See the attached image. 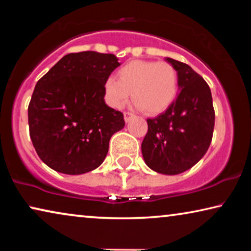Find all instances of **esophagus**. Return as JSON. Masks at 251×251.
Here are the masks:
<instances>
[{"mask_svg": "<svg viewBox=\"0 0 251 251\" xmlns=\"http://www.w3.org/2000/svg\"><path fill=\"white\" fill-rule=\"evenodd\" d=\"M133 115L131 112H125V120H126V122H129L130 120H131L132 118H133Z\"/></svg>", "mask_w": 251, "mask_h": 251, "instance_id": "esophagus-1", "label": "esophagus"}]
</instances>
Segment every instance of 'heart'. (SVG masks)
<instances>
[{"label":"heart","instance_id":"1","mask_svg":"<svg viewBox=\"0 0 251 251\" xmlns=\"http://www.w3.org/2000/svg\"><path fill=\"white\" fill-rule=\"evenodd\" d=\"M114 77L106 78L105 99L114 108L132 100L147 114H157L169 107L178 92V73L167 61L132 60L123 65Z\"/></svg>","mask_w":251,"mask_h":251}]
</instances>
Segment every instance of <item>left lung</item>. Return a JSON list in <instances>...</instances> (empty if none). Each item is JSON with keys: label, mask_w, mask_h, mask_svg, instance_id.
<instances>
[{"label": "left lung", "mask_w": 251, "mask_h": 251, "mask_svg": "<svg viewBox=\"0 0 251 251\" xmlns=\"http://www.w3.org/2000/svg\"><path fill=\"white\" fill-rule=\"evenodd\" d=\"M178 73L177 99L162 114L147 119L142 143L144 160L163 175L184 173L202 159L210 146L215 109L210 88L187 64L167 58Z\"/></svg>", "instance_id": "8db88e82"}]
</instances>
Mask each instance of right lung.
Returning a JSON list of instances; mask_svg holds the SVG:
<instances>
[{"label":"right lung","mask_w":251,"mask_h":251,"mask_svg":"<svg viewBox=\"0 0 251 251\" xmlns=\"http://www.w3.org/2000/svg\"><path fill=\"white\" fill-rule=\"evenodd\" d=\"M118 60L96 51L68 53L37 81L28 105L29 136L51 169L81 175L105 160L109 139L126 125L104 99V83Z\"/></svg>","instance_id":"right-lung-1"}]
</instances>
